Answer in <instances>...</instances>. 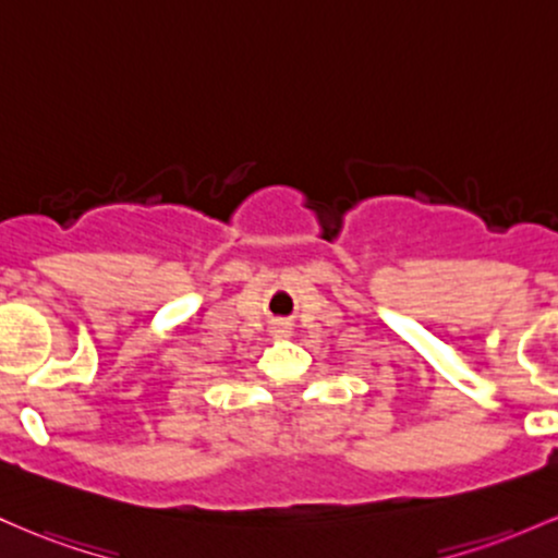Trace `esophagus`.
Wrapping results in <instances>:
<instances>
[{
  "label": "esophagus",
  "instance_id": "esophagus-1",
  "mask_svg": "<svg viewBox=\"0 0 558 558\" xmlns=\"http://www.w3.org/2000/svg\"><path fill=\"white\" fill-rule=\"evenodd\" d=\"M274 331H277V335H287V329H284V327H277Z\"/></svg>",
  "mask_w": 558,
  "mask_h": 558
}]
</instances>
